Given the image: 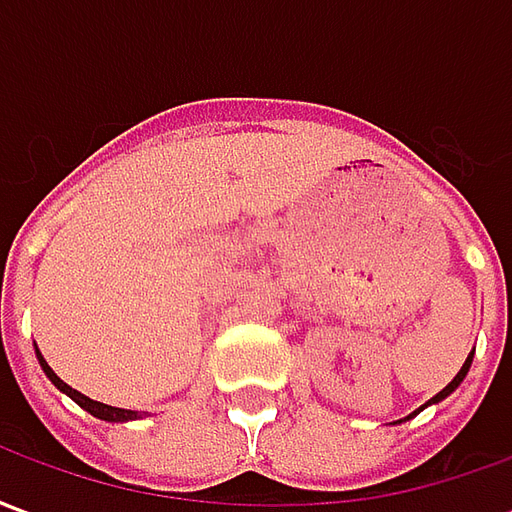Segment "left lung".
Listing matches in <instances>:
<instances>
[{
    "mask_svg": "<svg viewBox=\"0 0 512 512\" xmlns=\"http://www.w3.org/2000/svg\"><path fill=\"white\" fill-rule=\"evenodd\" d=\"M472 356H474V354L466 356V362H463V367H461V370H458V376L452 378L450 384L444 386V389H441L439 395H433V397H430L428 403H425V406H422V408H428L430 403H441V400H444V397L452 395V392H455V389H458V386H461V381H463V378H466V373H469V367H472ZM422 408H419V411H422ZM414 414H417V411H414ZM414 414H408L406 419H411V417H414Z\"/></svg>",
    "mask_w": 512,
    "mask_h": 512,
    "instance_id": "obj_1",
    "label": "left lung"
}]
</instances>
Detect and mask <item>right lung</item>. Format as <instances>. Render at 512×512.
<instances>
[{
	"label": "right lung",
	"instance_id": "1",
	"mask_svg": "<svg viewBox=\"0 0 512 512\" xmlns=\"http://www.w3.org/2000/svg\"><path fill=\"white\" fill-rule=\"evenodd\" d=\"M38 362H40V367H43V373H46V376H49L51 384L57 386V389H60V392H65V395H68V397H73V400H76V403H79V406H82L84 411H90V414H93V417L106 419V422H128V419H139V417H142V414H139V411H128V408L106 406V403H98V400H90V397L82 395V392H76V389H73V386L65 384V381H62V378L57 376V373H54V370H51L49 362H46V359H43V356H40V351H38Z\"/></svg>",
	"mask_w": 512,
	"mask_h": 512
}]
</instances>
